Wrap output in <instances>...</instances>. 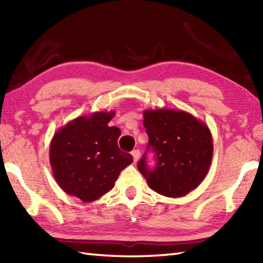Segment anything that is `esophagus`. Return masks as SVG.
Here are the masks:
<instances>
[{"label":"esophagus","instance_id":"1","mask_svg":"<svg viewBox=\"0 0 263 263\" xmlns=\"http://www.w3.org/2000/svg\"><path fill=\"white\" fill-rule=\"evenodd\" d=\"M132 155H133V157H134V162H137L138 159H139V156H140V152L138 151V149H134L133 152H132Z\"/></svg>","mask_w":263,"mask_h":263}]
</instances>
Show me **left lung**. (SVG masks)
<instances>
[{"instance_id":"obj_1","label":"left lung","mask_w":263,"mask_h":263,"mask_svg":"<svg viewBox=\"0 0 263 263\" xmlns=\"http://www.w3.org/2000/svg\"><path fill=\"white\" fill-rule=\"evenodd\" d=\"M143 125L148 146L156 153L157 165L147 167L145 156L137 167L148 186L167 197H182L205 178L213 156V139L209 127L183 110H145Z\"/></svg>"}]
</instances>
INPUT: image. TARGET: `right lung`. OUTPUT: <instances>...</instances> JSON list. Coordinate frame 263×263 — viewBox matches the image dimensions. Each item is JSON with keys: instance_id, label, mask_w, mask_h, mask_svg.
I'll use <instances>...</instances> for the list:
<instances>
[{"instance_id": "obj_1", "label": "right lung", "mask_w": 263, "mask_h": 263, "mask_svg": "<svg viewBox=\"0 0 263 263\" xmlns=\"http://www.w3.org/2000/svg\"><path fill=\"white\" fill-rule=\"evenodd\" d=\"M115 111H96L77 117L61 127L50 143V164L58 185L67 194L89 203L115 186L130 154L121 152L118 127L108 123Z\"/></svg>"}]
</instances>
